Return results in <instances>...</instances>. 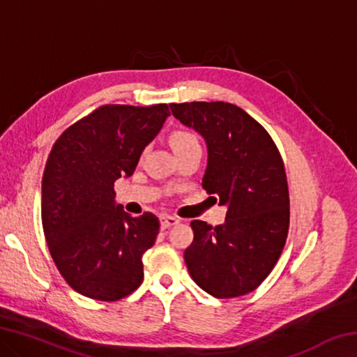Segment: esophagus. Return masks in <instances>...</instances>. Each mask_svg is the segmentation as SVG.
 Wrapping results in <instances>:
<instances>
[{
	"label": "esophagus",
	"mask_w": 357,
	"mask_h": 357,
	"mask_svg": "<svg viewBox=\"0 0 357 357\" xmlns=\"http://www.w3.org/2000/svg\"><path fill=\"white\" fill-rule=\"evenodd\" d=\"M179 223V219L174 215H160V227L162 228H170L172 225H176Z\"/></svg>",
	"instance_id": "34e87169"
}]
</instances>
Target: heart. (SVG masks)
<instances>
[{
	"instance_id": "b5f03b06",
	"label": "heart",
	"mask_w": 357,
	"mask_h": 357,
	"mask_svg": "<svg viewBox=\"0 0 357 357\" xmlns=\"http://www.w3.org/2000/svg\"><path fill=\"white\" fill-rule=\"evenodd\" d=\"M172 146L174 149V153H178V151H184V149H190V148H202L198 137L189 130L174 132L172 135Z\"/></svg>"
}]
</instances>
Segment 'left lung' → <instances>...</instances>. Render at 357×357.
<instances>
[{"mask_svg": "<svg viewBox=\"0 0 357 357\" xmlns=\"http://www.w3.org/2000/svg\"><path fill=\"white\" fill-rule=\"evenodd\" d=\"M208 144L203 189L227 204L223 225L192 220L184 252L192 279L219 299L261 285L287 243L289 192L280 151L258 121L228 102L170 104Z\"/></svg>", "mask_w": 357, "mask_h": 357, "instance_id": "left-lung-1", "label": "left lung"}]
</instances>
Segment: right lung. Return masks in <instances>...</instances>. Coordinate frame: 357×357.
Segmentation results:
<instances>
[{"label": "right lung", "mask_w": 357, "mask_h": 357, "mask_svg": "<svg viewBox=\"0 0 357 357\" xmlns=\"http://www.w3.org/2000/svg\"><path fill=\"white\" fill-rule=\"evenodd\" d=\"M167 104H107L69 126L48 154L42 176V228L59 274L86 298L113 302L143 282V253L160 223L114 204V181L132 176L159 134Z\"/></svg>", "instance_id": "obj_1"}]
</instances>
